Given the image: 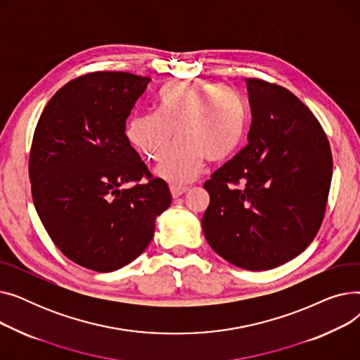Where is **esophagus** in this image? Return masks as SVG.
Here are the masks:
<instances>
[{"label":"esophagus","mask_w":360,"mask_h":360,"mask_svg":"<svg viewBox=\"0 0 360 360\" xmlns=\"http://www.w3.org/2000/svg\"><path fill=\"white\" fill-rule=\"evenodd\" d=\"M188 191V186H181V185H170V194H172L174 198L181 197Z\"/></svg>","instance_id":"34e87169"}]
</instances>
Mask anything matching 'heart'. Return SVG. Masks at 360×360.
<instances>
[{"mask_svg":"<svg viewBox=\"0 0 360 360\" xmlns=\"http://www.w3.org/2000/svg\"><path fill=\"white\" fill-rule=\"evenodd\" d=\"M155 113L131 115L125 136L144 158L159 159L176 129L179 141L155 169L174 184L194 181L205 159L229 160L247 134V102L235 89L217 83H167L155 99Z\"/></svg>","mask_w":360,"mask_h":360,"instance_id":"1","label":"heart"}]
</instances>
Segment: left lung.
Returning <instances> with one entry per match:
<instances>
[{"instance_id":"8db88e82","label":"left lung","mask_w":360,"mask_h":360,"mask_svg":"<svg viewBox=\"0 0 360 360\" xmlns=\"http://www.w3.org/2000/svg\"><path fill=\"white\" fill-rule=\"evenodd\" d=\"M252 122L248 144L204 184L202 232L236 267L281 266L314 240L333 176L331 150L314 113L288 89L245 80Z\"/></svg>"}]
</instances>
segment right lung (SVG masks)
<instances>
[{
    "instance_id": "right-lung-1",
    "label": "right lung",
    "mask_w": 360,
    "mask_h": 360,
    "mask_svg": "<svg viewBox=\"0 0 360 360\" xmlns=\"http://www.w3.org/2000/svg\"><path fill=\"white\" fill-rule=\"evenodd\" d=\"M148 83L129 72L86 74L53 94L34 129V209L58 250L93 271L134 261L172 201L167 184L151 176L125 136Z\"/></svg>"
}]
</instances>
